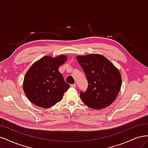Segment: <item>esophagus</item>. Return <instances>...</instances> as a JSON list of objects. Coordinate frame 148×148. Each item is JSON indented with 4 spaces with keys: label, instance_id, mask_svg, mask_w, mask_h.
Masks as SVG:
<instances>
[{
    "label": "esophagus",
    "instance_id": "obj_1",
    "mask_svg": "<svg viewBox=\"0 0 148 148\" xmlns=\"http://www.w3.org/2000/svg\"><path fill=\"white\" fill-rule=\"evenodd\" d=\"M70 86H71V87H73V88H75L76 86H77V84H76V83H74V84H71Z\"/></svg>",
    "mask_w": 148,
    "mask_h": 148
}]
</instances>
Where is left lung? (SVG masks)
<instances>
[{
    "instance_id": "obj_1",
    "label": "left lung",
    "mask_w": 148,
    "mask_h": 148,
    "mask_svg": "<svg viewBox=\"0 0 148 148\" xmlns=\"http://www.w3.org/2000/svg\"><path fill=\"white\" fill-rule=\"evenodd\" d=\"M88 83L86 91L80 92L84 104L94 109L105 108L117 97L122 84L119 70L99 54L78 56Z\"/></svg>"
}]
</instances>
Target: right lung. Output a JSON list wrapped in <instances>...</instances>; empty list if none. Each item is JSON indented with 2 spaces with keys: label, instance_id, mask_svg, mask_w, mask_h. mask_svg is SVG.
<instances>
[{
  "label": "right lung",
  "instance_id": "obj_1",
  "mask_svg": "<svg viewBox=\"0 0 148 148\" xmlns=\"http://www.w3.org/2000/svg\"><path fill=\"white\" fill-rule=\"evenodd\" d=\"M66 57L45 56L30 67L23 82V90L28 99L39 107L49 108L60 102L70 85L59 71Z\"/></svg>",
  "mask_w": 148,
  "mask_h": 148
}]
</instances>
